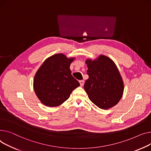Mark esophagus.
I'll use <instances>...</instances> for the list:
<instances>
[{"label":"esophagus","mask_w":151,"mask_h":151,"mask_svg":"<svg viewBox=\"0 0 151 151\" xmlns=\"http://www.w3.org/2000/svg\"><path fill=\"white\" fill-rule=\"evenodd\" d=\"M79 82H80V84H81V86L83 85V84H84V81H80Z\"/></svg>","instance_id":"obj_1"}]
</instances>
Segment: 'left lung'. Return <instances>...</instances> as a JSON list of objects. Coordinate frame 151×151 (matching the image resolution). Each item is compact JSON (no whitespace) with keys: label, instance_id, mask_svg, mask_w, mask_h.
Instances as JSON below:
<instances>
[{"label":"left lung","instance_id":"8db88e82","mask_svg":"<svg viewBox=\"0 0 151 151\" xmlns=\"http://www.w3.org/2000/svg\"><path fill=\"white\" fill-rule=\"evenodd\" d=\"M87 74L89 76L84 89L91 101L101 109L116 105L122 98L124 85L114 62L109 57L100 55L96 59L87 58Z\"/></svg>","mask_w":151,"mask_h":151}]
</instances>
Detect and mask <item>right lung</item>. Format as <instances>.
I'll return each instance as SVG.
<instances>
[{
    "mask_svg": "<svg viewBox=\"0 0 151 151\" xmlns=\"http://www.w3.org/2000/svg\"><path fill=\"white\" fill-rule=\"evenodd\" d=\"M75 58L57 54L46 59L38 69L33 79V89L42 104L57 107L65 102L72 91L80 86L70 69Z\"/></svg>",
    "mask_w": 151,
    "mask_h": 151,
    "instance_id": "1",
    "label": "right lung"
}]
</instances>
